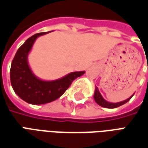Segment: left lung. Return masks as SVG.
Masks as SVG:
<instances>
[{
	"instance_id": "left-lung-1",
	"label": "left lung",
	"mask_w": 148,
	"mask_h": 148,
	"mask_svg": "<svg viewBox=\"0 0 148 148\" xmlns=\"http://www.w3.org/2000/svg\"><path fill=\"white\" fill-rule=\"evenodd\" d=\"M134 95V93L130 97H128L127 99L124 100L123 101H121V102L117 103H112L107 101L106 100H105L103 98V97L101 96V94L100 93L99 90H98V88L97 87H95V91H94V95H93V97H94V100L97 102V104H98L101 107H104V108H107V109H114V108H117L119 106H123L124 104L127 103L129 100L132 97V96Z\"/></svg>"
}]
</instances>
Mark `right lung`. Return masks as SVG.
Listing matches in <instances>:
<instances>
[{
	"label": "right lung",
	"instance_id": "add662e5",
	"mask_svg": "<svg viewBox=\"0 0 148 148\" xmlns=\"http://www.w3.org/2000/svg\"><path fill=\"white\" fill-rule=\"evenodd\" d=\"M49 32L36 34L28 38L18 49L12 62L10 80L12 89L21 99L32 105H42L58 99L75 78L86 72H71L53 81L42 80L34 74L28 64L27 57L37 38Z\"/></svg>",
	"mask_w": 148,
	"mask_h": 148
}]
</instances>
